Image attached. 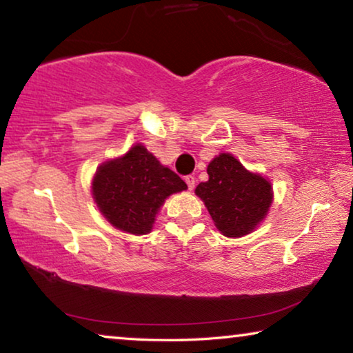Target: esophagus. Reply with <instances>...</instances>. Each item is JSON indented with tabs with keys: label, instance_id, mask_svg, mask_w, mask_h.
<instances>
[{
	"label": "esophagus",
	"instance_id": "obj_1",
	"mask_svg": "<svg viewBox=\"0 0 353 353\" xmlns=\"http://www.w3.org/2000/svg\"><path fill=\"white\" fill-rule=\"evenodd\" d=\"M185 182L188 185V190H193V188H195V177H193V176H187Z\"/></svg>",
	"mask_w": 353,
	"mask_h": 353
}]
</instances>
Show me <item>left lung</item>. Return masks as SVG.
<instances>
[{
	"label": "left lung",
	"instance_id": "8db88e82",
	"mask_svg": "<svg viewBox=\"0 0 353 353\" xmlns=\"http://www.w3.org/2000/svg\"><path fill=\"white\" fill-rule=\"evenodd\" d=\"M206 182L195 193L205 203L212 222L222 235L245 236L265 219L274 188L269 179L248 171L230 153H219L208 165Z\"/></svg>",
	"mask_w": 353,
	"mask_h": 353
}]
</instances>
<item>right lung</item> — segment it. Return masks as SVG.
<instances>
[{"instance_id":"1","label":"right lung","mask_w":353,"mask_h":353,"mask_svg":"<svg viewBox=\"0 0 353 353\" xmlns=\"http://www.w3.org/2000/svg\"><path fill=\"white\" fill-rule=\"evenodd\" d=\"M92 198L107 222L118 230L145 235L166 198L187 190V183L142 143L125 155L103 161L92 177Z\"/></svg>"}]
</instances>
